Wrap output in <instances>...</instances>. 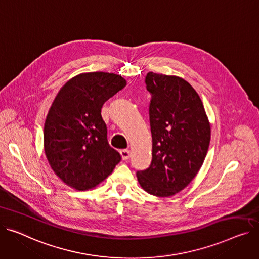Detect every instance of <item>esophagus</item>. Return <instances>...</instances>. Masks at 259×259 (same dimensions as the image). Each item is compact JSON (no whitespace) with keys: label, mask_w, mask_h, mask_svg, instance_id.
<instances>
[{"label":"esophagus","mask_w":259,"mask_h":259,"mask_svg":"<svg viewBox=\"0 0 259 259\" xmlns=\"http://www.w3.org/2000/svg\"><path fill=\"white\" fill-rule=\"evenodd\" d=\"M120 155H122V158L123 160H127L130 157V151L128 149H124V150H120Z\"/></svg>","instance_id":"esophagus-1"}]
</instances>
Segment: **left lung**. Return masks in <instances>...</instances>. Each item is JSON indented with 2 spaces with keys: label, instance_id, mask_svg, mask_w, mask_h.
Segmentation results:
<instances>
[{
  "label": "left lung",
  "instance_id": "1",
  "mask_svg": "<svg viewBox=\"0 0 259 259\" xmlns=\"http://www.w3.org/2000/svg\"><path fill=\"white\" fill-rule=\"evenodd\" d=\"M145 82L152 95V162L136 177L150 195L171 197L201 168L210 143V124L199 95L184 79L150 72Z\"/></svg>",
  "mask_w": 259,
  "mask_h": 259
}]
</instances>
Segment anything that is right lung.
Instances as JSON below:
<instances>
[{
	"mask_svg": "<svg viewBox=\"0 0 259 259\" xmlns=\"http://www.w3.org/2000/svg\"><path fill=\"white\" fill-rule=\"evenodd\" d=\"M125 86L116 74L83 73L68 80L52 103L44 129L46 156L54 173L77 191L96 187L122 159L108 144L101 108Z\"/></svg>",
	"mask_w": 259,
	"mask_h": 259,
	"instance_id": "right-lung-1",
	"label": "right lung"
}]
</instances>
